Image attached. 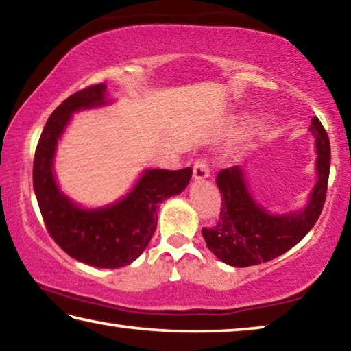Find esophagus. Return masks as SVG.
I'll return each instance as SVG.
<instances>
[{
  "instance_id": "esophagus-1",
  "label": "esophagus",
  "mask_w": 351,
  "mask_h": 351,
  "mask_svg": "<svg viewBox=\"0 0 351 351\" xmlns=\"http://www.w3.org/2000/svg\"><path fill=\"white\" fill-rule=\"evenodd\" d=\"M210 176V170H209V164H207L206 159H198L193 165V178L197 181L206 180V178Z\"/></svg>"
}]
</instances>
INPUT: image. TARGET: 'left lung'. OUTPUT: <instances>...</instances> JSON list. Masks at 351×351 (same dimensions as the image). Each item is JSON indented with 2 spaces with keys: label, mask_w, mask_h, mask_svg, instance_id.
I'll return each instance as SVG.
<instances>
[{
  "label": "left lung",
  "mask_w": 351,
  "mask_h": 351,
  "mask_svg": "<svg viewBox=\"0 0 351 351\" xmlns=\"http://www.w3.org/2000/svg\"><path fill=\"white\" fill-rule=\"evenodd\" d=\"M314 138L316 182L302 209L274 213L260 204L249 189L241 165L224 169L217 176L223 195L221 213L215 226L203 228L207 247L226 265L246 268L265 263L289 251L316 224L325 203L330 175V141L319 119H311Z\"/></svg>",
  "instance_id": "1"
}]
</instances>
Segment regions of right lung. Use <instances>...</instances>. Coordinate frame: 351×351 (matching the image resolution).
<instances>
[{"label":"right lung","instance_id":"1","mask_svg":"<svg viewBox=\"0 0 351 351\" xmlns=\"http://www.w3.org/2000/svg\"><path fill=\"white\" fill-rule=\"evenodd\" d=\"M114 100L105 83L69 96L47 119L34 158V192L47 232L71 257L96 268L114 269L145 251L158 223L162 201L189 186L192 169H145L125 197L100 207L77 203L58 186L54 161L58 141L73 114L102 108Z\"/></svg>","mask_w":351,"mask_h":351}]
</instances>
